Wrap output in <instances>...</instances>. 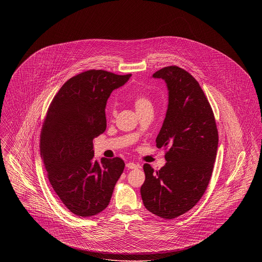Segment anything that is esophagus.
<instances>
[{
	"instance_id": "obj_1",
	"label": "esophagus",
	"mask_w": 262,
	"mask_h": 262,
	"mask_svg": "<svg viewBox=\"0 0 262 262\" xmlns=\"http://www.w3.org/2000/svg\"><path fill=\"white\" fill-rule=\"evenodd\" d=\"M125 166H126V168H127V169H132V170H133V169H137V168H138V165L134 162H128L126 165H125Z\"/></svg>"
}]
</instances>
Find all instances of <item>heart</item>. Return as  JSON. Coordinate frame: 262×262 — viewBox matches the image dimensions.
Listing matches in <instances>:
<instances>
[{
    "instance_id": "1",
    "label": "heart",
    "mask_w": 262,
    "mask_h": 262,
    "mask_svg": "<svg viewBox=\"0 0 262 262\" xmlns=\"http://www.w3.org/2000/svg\"><path fill=\"white\" fill-rule=\"evenodd\" d=\"M134 105L137 113L142 112L146 109L152 108V103L149 98L144 94H137L134 98ZM112 115H115V110H112Z\"/></svg>"
}]
</instances>
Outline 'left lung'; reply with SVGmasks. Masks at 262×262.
<instances>
[{
    "label": "left lung",
    "mask_w": 262,
    "mask_h": 262,
    "mask_svg": "<svg viewBox=\"0 0 262 262\" xmlns=\"http://www.w3.org/2000/svg\"><path fill=\"white\" fill-rule=\"evenodd\" d=\"M153 77L162 78L169 104L156 146L166 150V165L154 171L143 165L140 187L144 206L174 219L190 210L208 187L218 147V129L211 106L198 80L182 68L165 67Z\"/></svg>",
    "instance_id": "8db88e82"
}]
</instances>
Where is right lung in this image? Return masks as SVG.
Masks as SVG:
<instances>
[{"label":"right lung","instance_id":"add662e5","mask_svg":"<svg viewBox=\"0 0 262 262\" xmlns=\"http://www.w3.org/2000/svg\"><path fill=\"white\" fill-rule=\"evenodd\" d=\"M130 76L103 70L80 73L60 88L48 108L40 135L41 156L56 194L77 216L103 211L123 174L120 157L94 159L93 139L106 129L110 94Z\"/></svg>","mask_w":262,"mask_h":262}]
</instances>
